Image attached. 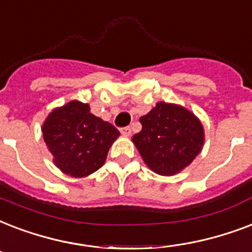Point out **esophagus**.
<instances>
[{
  "label": "esophagus",
  "mask_w": 252,
  "mask_h": 252,
  "mask_svg": "<svg viewBox=\"0 0 252 252\" xmlns=\"http://www.w3.org/2000/svg\"><path fill=\"white\" fill-rule=\"evenodd\" d=\"M121 134L125 136H128L131 134V127L130 126H126V127H122L121 128Z\"/></svg>",
  "instance_id": "1"
}]
</instances>
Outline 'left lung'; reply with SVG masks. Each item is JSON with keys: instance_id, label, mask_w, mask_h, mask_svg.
Masks as SVG:
<instances>
[{"instance_id": "8db88e82", "label": "left lung", "mask_w": 252, "mask_h": 252, "mask_svg": "<svg viewBox=\"0 0 252 252\" xmlns=\"http://www.w3.org/2000/svg\"><path fill=\"white\" fill-rule=\"evenodd\" d=\"M139 121L142 130L132 136V142L154 172L163 176L175 175L200 154L204 128L197 117L187 109L158 102Z\"/></svg>"}]
</instances>
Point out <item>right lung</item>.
<instances>
[{"mask_svg": "<svg viewBox=\"0 0 252 252\" xmlns=\"http://www.w3.org/2000/svg\"><path fill=\"white\" fill-rule=\"evenodd\" d=\"M42 131L56 167L72 177L88 176L101 168L120 136L112 124L93 116L89 105L79 101L50 113Z\"/></svg>", "mask_w": 252, "mask_h": 252, "instance_id": "1", "label": "right lung"}]
</instances>
